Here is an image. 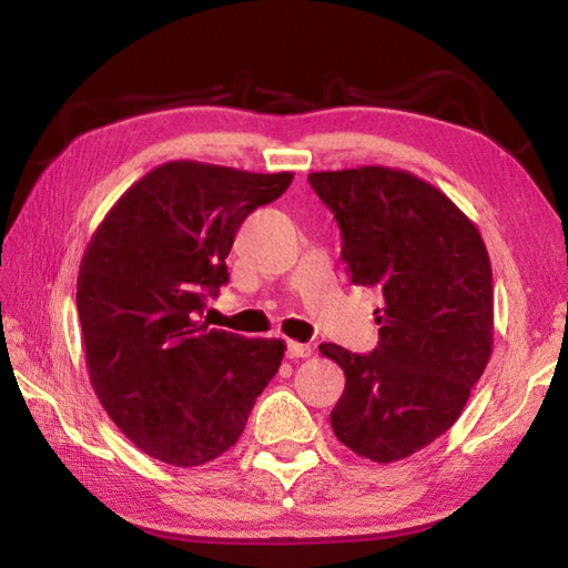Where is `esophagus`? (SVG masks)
<instances>
[{
    "label": "esophagus",
    "mask_w": 568,
    "mask_h": 568,
    "mask_svg": "<svg viewBox=\"0 0 568 568\" xmlns=\"http://www.w3.org/2000/svg\"><path fill=\"white\" fill-rule=\"evenodd\" d=\"M312 354L310 344H300V342H287V358H307Z\"/></svg>",
    "instance_id": "obj_1"
}]
</instances>
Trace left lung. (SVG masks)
<instances>
[{
    "label": "left lung",
    "mask_w": 568,
    "mask_h": 568,
    "mask_svg": "<svg viewBox=\"0 0 568 568\" xmlns=\"http://www.w3.org/2000/svg\"><path fill=\"white\" fill-rule=\"evenodd\" d=\"M342 229L354 285L383 297L371 354L322 344L346 385L336 439L390 464L425 449L462 415L493 348V273L476 224L407 171L364 165L307 175Z\"/></svg>",
    "instance_id": "8db88e82"
}]
</instances>
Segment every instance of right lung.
I'll use <instances>...</instances> for the list:
<instances>
[{"instance_id": "obj_1", "label": "right lung", "mask_w": 568, "mask_h": 568, "mask_svg": "<svg viewBox=\"0 0 568 568\" xmlns=\"http://www.w3.org/2000/svg\"><path fill=\"white\" fill-rule=\"evenodd\" d=\"M293 173L173 161L131 185L92 234L78 275L90 383L141 452L192 468L232 449L281 368V339L202 322L229 283L241 222Z\"/></svg>"}]
</instances>
